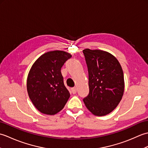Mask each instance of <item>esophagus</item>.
Returning a JSON list of instances; mask_svg holds the SVG:
<instances>
[{"mask_svg": "<svg viewBox=\"0 0 148 148\" xmlns=\"http://www.w3.org/2000/svg\"><path fill=\"white\" fill-rule=\"evenodd\" d=\"M71 91H72V93H73V94H75V93H76V92H77V88L76 87H74V88H72V89H71Z\"/></svg>", "mask_w": 148, "mask_h": 148, "instance_id": "34e87169", "label": "esophagus"}]
</instances>
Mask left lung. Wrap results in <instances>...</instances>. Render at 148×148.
I'll use <instances>...</instances> for the list:
<instances>
[{"instance_id":"8db88e82","label":"left lung","mask_w":148,"mask_h":148,"mask_svg":"<svg viewBox=\"0 0 148 148\" xmlns=\"http://www.w3.org/2000/svg\"><path fill=\"white\" fill-rule=\"evenodd\" d=\"M88 71V95L83 99L86 108L97 116L114 110L123 95V72L111 53L100 49L83 50Z\"/></svg>"}]
</instances>
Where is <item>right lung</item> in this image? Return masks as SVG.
<instances>
[{
    "label": "right lung",
    "mask_w": 148,
    "mask_h": 148,
    "mask_svg": "<svg viewBox=\"0 0 148 148\" xmlns=\"http://www.w3.org/2000/svg\"><path fill=\"white\" fill-rule=\"evenodd\" d=\"M71 56L64 51H48L39 56L31 67L27 81V92L34 106L41 113L56 114L70 97L61 68Z\"/></svg>",
    "instance_id": "add662e5"
}]
</instances>
